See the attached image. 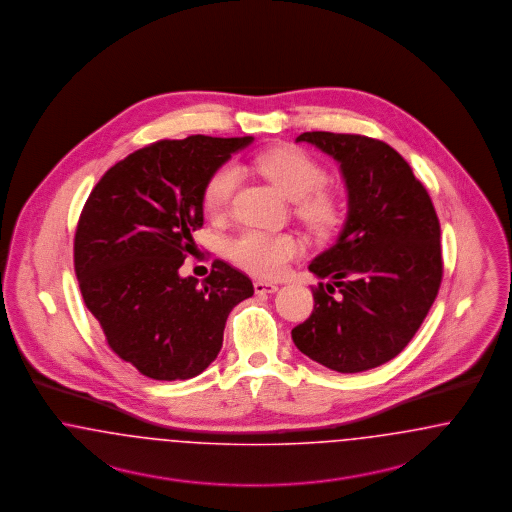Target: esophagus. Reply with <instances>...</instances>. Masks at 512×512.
<instances>
[{"label": "esophagus", "mask_w": 512, "mask_h": 512, "mask_svg": "<svg viewBox=\"0 0 512 512\" xmlns=\"http://www.w3.org/2000/svg\"><path fill=\"white\" fill-rule=\"evenodd\" d=\"M277 289H279L277 285H273V283H266V281H256V283H254V290H256V294H273Z\"/></svg>", "instance_id": "34e87169"}]
</instances>
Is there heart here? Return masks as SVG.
Wrapping results in <instances>:
<instances>
[{
    "label": "heart",
    "instance_id": "obj_1",
    "mask_svg": "<svg viewBox=\"0 0 512 512\" xmlns=\"http://www.w3.org/2000/svg\"><path fill=\"white\" fill-rule=\"evenodd\" d=\"M254 168L266 176L285 197L298 202V216L315 229H325L336 220V202L323 189L327 172L302 149L283 147L254 158ZM241 172L233 162L222 164L204 185V206L210 214H222L239 187ZM300 243L287 233L245 229L227 243V256L246 271L260 277H277L285 271Z\"/></svg>",
    "mask_w": 512,
    "mask_h": 512
}]
</instances>
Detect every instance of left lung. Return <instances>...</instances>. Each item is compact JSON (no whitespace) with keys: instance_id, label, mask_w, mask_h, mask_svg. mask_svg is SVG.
Masks as SVG:
<instances>
[{"instance_id":"left-lung-1","label":"left lung","mask_w":512,"mask_h":512,"mask_svg":"<svg viewBox=\"0 0 512 512\" xmlns=\"http://www.w3.org/2000/svg\"><path fill=\"white\" fill-rule=\"evenodd\" d=\"M300 141L340 164L348 218L310 264L331 283L313 289L312 315L292 329V340L333 371H369L400 354L438 296L440 222L423 183L384 141L331 132H306Z\"/></svg>"}]
</instances>
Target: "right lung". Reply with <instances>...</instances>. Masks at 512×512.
Wrapping results in <instances>:
<instances>
[{
  "mask_svg": "<svg viewBox=\"0 0 512 512\" xmlns=\"http://www.w3.org/2000/svg\"><path fill=\"white\" fill-rule=\"evenodd\" d=\"M252 139L156 141L116 162L84 204L74 237L82 298L112 352L145 377L200 375L222 350L227 315L254 294L222 260L202 283L179 275L204 222L206 181Z\"/></svg>",
  "mask_w": 512,
  "mask_h": 512,
  "instance_id": "obj_1",
  "label": "right lung"
}]
</instances>
